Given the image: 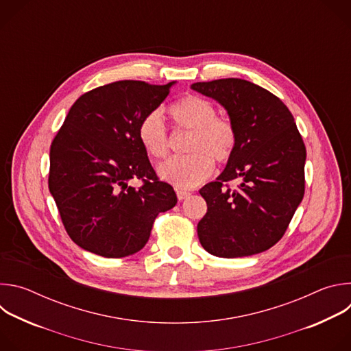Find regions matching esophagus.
Returning <instances> with one entry per match:
<instances>
[{"mask_svg": "<svg viewBox=\"0 0 351 351\" xmlns=\"http://www.w3.org/2000/svg\"><path fill=\"white\" fill-rule=\"evenodd\" d=\"M176 195H178V199H179V202H182V199H184V198H187V197L190 195V191H187V190H182V189H178V190H176Z\"/></svg>", "mask_w": 351, "mask_h": 351, "instance_id": "34e87169", "label": "esophagus"}]
</instances>
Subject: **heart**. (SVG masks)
<instances>
[{"instance_id": "heart-1", "label": "heart", "mask_w": 351, "mask_h": 351, "mask_svg": "<svg viewBox=\"0 0 351 351\" xmlns=\"http://www.w3.org/2000/svg\"><path fill=\"white\" fill-rule=\"evenodd\" d=\"M176 128L189 130L186 144L189 156L169 158L158 167L160 176L179 189H191L204 182L214 171V160L226 164L237 144L234 125L218 118L215 106L208 99L189 94L169 108ZM137 137L144 152L153 158L168 153V133L158 111L148 112L138 123Z\"/></svg>"}]
</instances>
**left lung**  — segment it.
I'll return each mask as SVG.
<instances>
[{"mask_svg": "<svg viewBox=\"0 0 351 351\" xmlns=\"http://www.w3.org/2000/svg\"><path fill=\"white\" fill-rule=\"evenodd\" d=\"M214 98L237 132L232 158L199 194L207 214L197 225L204 250L222 258L265 252L285 234L304 195L306 145L294 118L268 90L243 79L193 83ZM239 178L230 191L224 183Z\"/></svg>", "mask_w": 351, "mask_h": 351, "instance_id": "1", "label": "left lung"}]
</instances>
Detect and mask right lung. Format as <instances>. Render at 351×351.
I'll list each match as a JSON object with an SVG mask.
<instances>
[{
    "instance_id": "1",
    "label": "right lung",
    "mask_w": 351,
    "mask_h": 351,
    "mask_svg": "<svg viewBox=\"0 0 351 351\" xmlns=\"http://www.w3.org/2000/svg\"><path fill=\"white\" fill-rule=\"evenodd\" d=\"M173 84L121 80L97 87L76 99L53 140L49 193L69 237L86 252L107 258L140 252L157 215L178 203L137 137L140 121ZM133 178L143 184L130 186Z\"/></svg>"
}]
</instances>
